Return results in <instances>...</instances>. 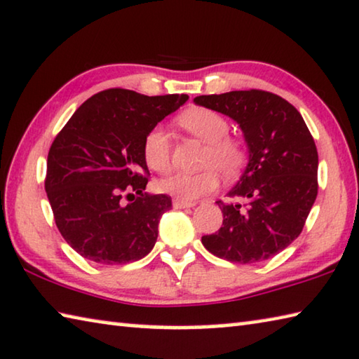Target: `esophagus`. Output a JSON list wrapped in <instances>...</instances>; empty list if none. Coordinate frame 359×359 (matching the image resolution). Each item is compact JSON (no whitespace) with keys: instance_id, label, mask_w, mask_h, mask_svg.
I'll return each instance as SVG.
<instances>
[{"instance_id":"34e87169","label":"esophagus","mask_w":359,"mask_h":359,"mask_svg":"<svg viewBox=\"0 0 359 359\" xmlns=\"http://www.w3.org/2000/svg\"><path fill=\"white\" fill-rule=\"evenodd\" d=\"M172 206H174V209H185V208H193L195 206V203L184 201V200H179V198H175V200L172 201Z\"/></svg>"}]
</instances>
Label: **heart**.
Wrapping results in <instances>:
<instances>
[{"label":"heart","instance_id":"b5f03b06","mask_svg":"<svg viewBox=\"0 0 359 359\" xmlns=\"http://www.w3.org/2000/svg\"><path fill=\"white\" fill-rule=\"evenodd\" d=\"M179 126L206 144L198 172H177L159 182V189L180 198H196L214 191L220 184V174L225 179L240 175L248 163L246 142L230 135V123L222 113L206 107H193L177 116ZM144 158L149 168L158 174H166L172 168V153L166 130L153 128L144 139Z\"/></svg>","mask_w":359,"mask_h":359}]
</instances>
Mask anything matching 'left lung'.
Returning a JSON list of instances; mask_svg holds the SVG:
<instances>
[{
    "mask_svg": "<svg viewBox=\"0 0 359 359\" xmlns=\"http://www.w3.org/2000/svg\"><path fill=\"white\" fill-rule=\"evenodd\" d=\"M195 104L240 124L249 163L230 203L217 201L220 230L201 238L210 254L257 264L286 249L304 230L318 195V151L297 108L269 90L198 95Z\"/></svg>",
    "mask_w": 359,
    "mask_h": 359,
    "instance_id": "1",
    "label": "left lung"
}]
</instances>
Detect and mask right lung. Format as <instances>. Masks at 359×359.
I'll return each mask as SVG.
<instances>
[{
	"mask_svg": "<svg viewBox=\"0 0 359 359\" xmlns=\"http://www.w3.org/2000/svg\"><path fill=\"white\" fill-rule=\"evenodd\" d=\"M189 95H142L111 88L89 97L50 145L44 189L57 229L100 265L140 260L155 246L168 195L144 193V139Z\"/></svg>",
	"mask_w": 359,
	"mask_h": 359,
	"instance_id": "obj_1",
	"label": "right lung"
}]
</instances>
